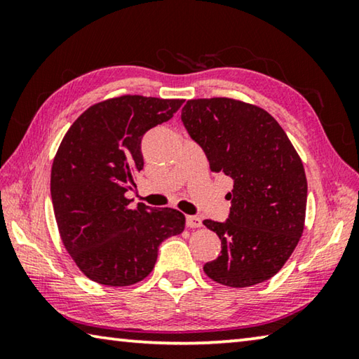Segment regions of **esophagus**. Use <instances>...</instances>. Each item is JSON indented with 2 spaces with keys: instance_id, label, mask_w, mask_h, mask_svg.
Wrapping results in <instances>:
<instances>
[{
  "instance_id": "34e87169",
  "label": "esophagus",
  "mask_w": 359,
  "mask_h": 359,
  "mask_svg": "<svg viewBox=\"0 0 359 359\" xmlns=\"http://www.w3.org/2000/svg\"><path fill=\"white\" fill-rule=\"evenodd\" d=\"M187 226L188 228H199V226H203V220L196 215H188L187 217Z\"/></svg>"
}]
</instances>
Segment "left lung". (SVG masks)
Listing matches in <instances>:
<instances>
[{
	"mask_svg": "<svg viewBox=\"0 0 359 359\" xmlns=\"http://www.w3.org/2000/svg\"><path fill=\"white\" fill-rule=\"evenodd\" d=\"M182 121L210 171L234 182L226 222H203L222 241L220 255L204 272L233 288L269 280L304 231L307 179L299 155L271 114L238 100H190Z\"/></svg>",
	"mask_w": 359,
	"mask_h": 359,
	"instance_id": "8db88e82",
	"label": "left lung"
}]
</instances>
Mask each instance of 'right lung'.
Instances as JSON below:
<instances>
[{
  "label": "right lung",
  "instance_id": "right-lung-1",
  "mask_svg": "<svg viewBox=\"0 0 359 359\" xmlns=\"http://www.w3.org/2000/svg\"><path fill=\"white\" fill-rule=\"evenodd\" d=\"M184 100L125 95L88 107L66 133L52 165L50 194L63 245L90 280L128 287L147 277L158 247L185 215L125 193L144 168L142 136L172 118Z\"/></svg>",
  "mask_w": 359,
  "mask_h": 359
}]
</instances>
